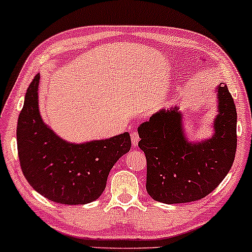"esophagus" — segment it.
<instances>
[{"instance_id": "esophagus-1", "label": "esophagus", "mask_w": 252, "mask_h": 252, "mask_svg": "<svg viewBox=\"0 0 252 252\" xmlns=\"http://www.w3.org/2000/svg\"><path fill=\"white\" fill-rule=\"evenodd\" d=\"M138 142H140V136H138L137 132H132L131 134V143H132V147H137L138 146Z\"/></svg>"}]
</instances>
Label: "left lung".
<instances>
[{"label":"left lung","instance_id":"obj_1","mask_svg":"<svg viewBox=\"0 0 252 252\" xmlns=\"http://www.w3.org/2000/svg\"><path fill=\"white\" fill-rule=\"evenodd\" d=\"M216 92L218 115L209 138L189 140L178 106L158 110L138 126V147L147 158V192L154 200L182 204L205 198L232 167L237 148L236 105L224 83Z\"/></svg>","mask_w":252,"mask_h":252}]
</instances>
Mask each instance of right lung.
Returning a JSON list of instances; mask_svg holds the SVG:
<instances>
[{"label":"right lung","mask_w":252,"mask_h":252,"mask_svg":"<svg viewBox=\"0 0 252 252\" xmlns=\"http://www.w3.org/2000/svg\"><path fill=\"white\" fill-rule=\"evenodd\" d=\"M40 74L25 96L16 129L22 173L30 185L51 201L84 205L105 189L110 170L130 150L129 132L84 143L67 142L43 122L39 110Z\"/></svg>","instance_id":"right-lung-1"}]
</instances>
